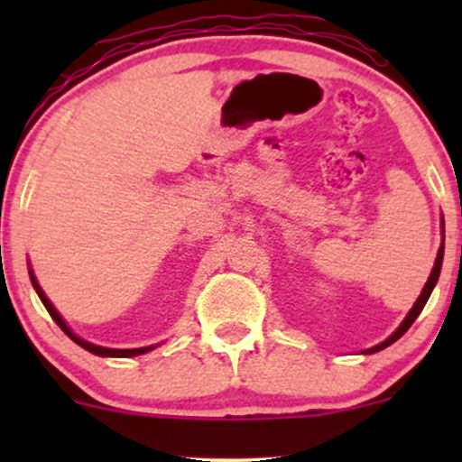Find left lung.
Wrapping results in <instances>:
<instances>
[{
  "label": "left lung",
  "mask_w": 462,
  "mask_h": 462,
  "mask_svg": "<svg viewBox=\"0 0 462 462\" xmlns=\"http://www.w3.org/2000/svg\"><path fill=\"white\" fill-rule=\"evenodd\" d=\"M441 264H443V243H441V249H439V254H437V261H434V267H432V273H430V278H428V282H426V286H423L421 295H419V300L415 301V306H412L411 312H408V315H406V319L402 321V326L397 328V330H395L393 334H391V337L386 338V341L380 343V346H375V347L367 349V354H371V352H380V349L389 347L391 343H395L397 338H400L402 334H404V332L408 330V328L412 326V321L417 319V317H419V312L423 310V306H426L428 298H430V293H432L434 284H437V280H439V273H441Z\"/></svg>",
  "instance_id": "8db88e82"
}]
</instances>
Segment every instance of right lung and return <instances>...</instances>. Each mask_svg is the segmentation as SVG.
<instances>
[{"label": "right lung", "instance_id": "obj_1", "mask_svg": "<svg viewBox=\"0 0 462 462\" xmlns=\"http://www.w3.org/2000/svg\"><path fill=\"white\" fill-rule=\"evenodd\" d=\"M30 280H32V284H34V289H36V293H39L41 301H43V304H45L47 312H50V315H51V319H54V321L58 323V326H60V330L65 332L67 337H71V341H76L79 347L88 349V352H91V354H97V356H139V354H145V352H150V349H152V347H139V349H108V347H99V346H93V343L82 341V338H78L76 334H73L71 330H69L67 323L62 321V317H60V315H58L54 306H51V301L45 298V293H43V291H41V286L36 284L34 273H32V272H30Z\"/></svg>", "mask_w": 462, "mask_h": 462}]
</instances>
